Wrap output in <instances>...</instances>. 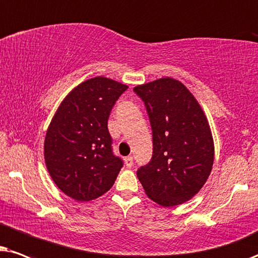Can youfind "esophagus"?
Wrapping results in <instances>:
<instances>
[{"label":"esophagus","mask_w":258,"mask_h":258,"mask_svg":"<svg viewBox=\"0 0 258 258\" xmlns=\"http://www.w3.org/2000/svg\"><path fill=\"white\" fill-rule=\"evenodd\" d=\"M123 160H125L126 166L128 167V169H131V167L133 166V157L132 156H128V157H126Z\"/></svg>","instance_id":"1"}]
</instances>
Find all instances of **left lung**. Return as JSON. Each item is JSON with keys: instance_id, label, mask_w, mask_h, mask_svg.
Listing matches in <instances>:
<instances>
[{"instance_id": "left-lung-1", "label": "left lung", "mask_w": 258, "mask_h": 258, "mask_svg": "<svg viewBox=\"0 0 258 258\" xmlns=\"http://www.w3.org/2000/svg\"><path fill=\"white\" fill-rule=\"evenodd\" d=\"M152 126L153 154L137 172L145 194L161 207L183 204L210 176L215 144L208 118L186 86L173 78L138 85Z\"/></svg>"}]
</instances>
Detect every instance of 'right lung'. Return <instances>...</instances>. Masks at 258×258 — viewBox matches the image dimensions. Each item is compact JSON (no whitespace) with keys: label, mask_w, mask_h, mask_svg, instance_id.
<instances>
[{"label":"right lung","mask_w":258,"mask_h":258,"mask_svg":"<svg viewBox=\"0 0 258 258\" xmlns=\"http://www.w3.org/2000/svg\"><path fill=\"white\" fill-rule=\"evenodd\" d=\"M128 86L105 77L85 80L68 93L47 128L44 163L68 197L88 202L113 186L122 167L112 153L109 113Z\"/></svg>","instance_id":"add662e5"}]
</instances>
